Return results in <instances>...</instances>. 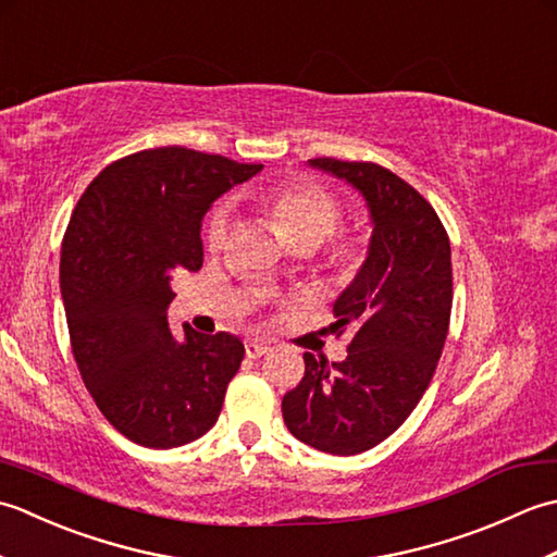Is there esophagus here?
<instances>
[{
  "label": "esophagus",
  "mask_w": 557,
  "mask_h": 557,
  "mask_svg": "<svg viewBox=\"0 0 557 557\" xmlns=\"http://www.w3.org/2000/svg\"><path fill=\"white\" fill-rule=\"evenodd\" d=\"M244 349H246V357L248 359H258V357H263V354H268V345L265 342H258V339H246L244 342Z\"/></svg>",
  "instance_id": "obj_1"
}]
</instances>
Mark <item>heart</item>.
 Instances as JSON below:
<instances>
[{"label":"heart","instance_id":"obj_1","mask_svg":"<svg viewBox=\"0 0 557 557\" xmlns=\"http://www.w3.org/2000/svg\"><path fill=\"white\" fill-rule=\"evenodd\" d=\"M251 203L258 208L272 230L292 248L311 251L323 244L337 230L342 220L339 198L327 191L325 186L311 180H289L260 188L251 196ZM230 210L220 206L210 212L206 222V246L210 253H220L230 242ZM366 246L354 234H339L325 248L323 265L335 280L354 277L363 263Z\"/></svg>","mask_w":557,"mask_h":557}]
</instances>
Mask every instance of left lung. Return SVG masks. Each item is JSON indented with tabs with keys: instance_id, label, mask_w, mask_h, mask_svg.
<instances>
[{
	"instance_id": "left-lung-1",
	"label": "left lung",
	"mask_w": 557,
	"mask_h": 557,
	"mask_svg": "<svg viewBox=\"0 0 557 557\" xmlns=\"http://www.w3.org/2000/svg\"><path fill=\"white\" fill-rule=\"evenodd\" d=\"M309 162L366 198L373 236L359 275L333 304L330 327L351 333L347 359L306 351L282 417L306 445L359 455L393 435L431 383L453 311V258L437 212L397 174L375 162Z\"/></svg>"
}]
</instances>
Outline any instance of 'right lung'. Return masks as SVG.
<instances>
[{
    "label": "right lung",
    "instance_id": "add662e5",
    "mask_svg": "<svg viewBox=\"0 0 557 557\" xmlns=\"http://www.w3.org/2000/svg\"><path fill=\"white\" fill-rule=\"evenodd\" d=\"M263 164L182 146L108 164L83 191L62 242L71 349L102 417L136 445L168 449L215 425L239 371V337H174L168 306L176 272L203 265L200 220Z\"/></svg>",
    "mask_w": 557,
    "mask_h": 557
}]
</instances>
